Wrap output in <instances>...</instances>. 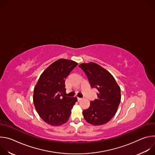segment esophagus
Listing matches in <instances>:
<instances>
[{
	"mask_svg": "<svg viewBox=\"0 0 155 155\" xmlns=\"http://www.w3.org/2000/svg\"><path fill=\"white\" fill-rule=\"evenodd\" d=\"M77 99H78V101H81V100H82V98H80V97H78Z\"/></svg>",
	"mask_w": 155,
	"mask_h": 155,
	"instance_id": "34e87169",
	"label": "esophagus"
}]
</instances>
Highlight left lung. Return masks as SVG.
<instances>
[{"label": "left lung", "mask_w": 155, "mask_h": 155, "mask_svg": "<svg viewBox=\"0 0 155 155\" xmlns=\"http://www.w3.org/2000/svg\"><path fill=\"white\" fill-rule=\"evenodd\" d=\"M78 67L86 75L91 87L98 91L97 98L83 111V117L92 125L105 124L117 112L121 101L120 87L112 75L96 63H82Z\"/></svg>", "instance_id": "left-lung-1"}]
</instances>
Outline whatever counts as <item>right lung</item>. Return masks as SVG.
Listing matches in <instances>:
<instances>
[{
    "mask_svg": "<svg viewBox=\"0 0 155 155\" xmlns=\"http://www.w3.org/2000/svg\"><path fill=\"white\" fill-rule=\"evenodd\" d=\"M78 63L59 59L43 71L34 90L33 101L40 117L47 124L59 126L67 122L77 97L65 95V81Z\"/></svg>",
    "mask_w": 155,
    "mask_h": 155,
    "instance_id": "1",
    "label": "right lung"
}]
</instances>
